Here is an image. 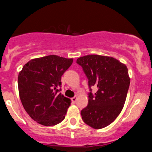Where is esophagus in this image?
Listing matches in <instances>:
<instances>
[{
	"instance_id": "obj_1",
	"label": "esophagus",
	"mask_w": 152,
	"mask_h": 152,
	"mask_svg": "<svg viewBox=\"0 0 152 152\" xmlns=\"http://www.w3.org/2000/svg\"><path fill=\"white\" fill-rule=\"evenodd\" d=\"M77 96H74V97L72 98V103H76V101H77Z\"/></svg>"
}]
</instances>
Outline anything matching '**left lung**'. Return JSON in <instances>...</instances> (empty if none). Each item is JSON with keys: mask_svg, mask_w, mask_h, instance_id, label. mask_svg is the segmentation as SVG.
I'll return each instance as SVG.
<instances>
[{"mask_svg": "<svg viewBox=\"0 0 152 152\" xmlns=\"http://www.w3.org/2000/svg\"><path fill=\"white\" fill-rule=\"evenodd\" d=\"M77 63L88 78L90 91L95 86V95L90 92L88 107L80 114L84 123L93 129L109 126L121 113L130 84L128 68L110 56L89 55L80 57Z\"/></svg>", "mask_w": 152, "mask_h": 152, "instance_id": "8db88e82", "label": "left lung"}]
</instances>
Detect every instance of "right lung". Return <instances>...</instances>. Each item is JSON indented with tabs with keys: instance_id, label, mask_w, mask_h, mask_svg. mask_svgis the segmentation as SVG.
I'll list each match as a JSON object with an SVG mask.
<instances>
[{
	"instance_id": "1",
	"label": "right lung",
	"mask_w": 152,
	"mask_h": 152,
	"mask_svg": "<svg viewBox=\"0 0 152 152\" xmlns=\"http://www.w3.org/2000/svg\"><path fill=\"white\" fill-rule=\"evenodd\" d=\"M72 62L73 58L51 55L31 59L19 72L20 98L25 110L36 123L52 126L65 117L71 100L58 94V88Z\"/></svg>"
}]
</instances>
